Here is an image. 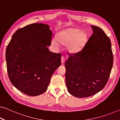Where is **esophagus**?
<instances>
[{
    "mask_svg": "<svg viewBox=\"0 0 120 120\" xmlns=\"http://www.w3.org/2000/svg\"><path fill=\"white\" fill-rule=\"evenodd\" d=\"M61 61L62 64H64V61H65V58H64V56H61Z\"/></svg>",
    "mask_w": 120,
    "mask_h": 120,
    "instance_id": "obj_1",
    "label": "esophagus"
}]
</instances>
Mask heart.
<instances>
[{
	"label": "heart",
	"instance_id": "1",
	"mask_svg": "<svg viewBox=\"0 0 120 120\" xmlns=\"http://www.w3.org/2000/svg\"><path fill=\"white\" fill-rule=\"evenodd\" d=\"M56 40L62 45H67V50L71 53L80 52L86 44L87 36L84 32L76 28H68L60 31L56 36ZM51 44L58 46L55 40L51 41Z\"/></svg>",
	"mask_w": 120,
	"mask_h": 120
}]
</instances>
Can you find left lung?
Segmentation results:
<instances>
[{"label":"left lung","instance_id":"obj_1","mask_svg":"<svg viewBox=\"0 0 120 120\" xmlns=\"http://www.w3.org/2000/svg\"><path fill=\"white\" fill-rule=\"evenodd\" d=\"M90 26L93 33L84 47L69 55L64 64L68 92L79 98L92 96L102 90L113 66L110 39L101 28Z\"/></svg>","mask_w":120,"mask_h":120}]
</instances>
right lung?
<instances>
[{
    "label": "right lung",
    "instance_id": "right-lung-1",
    "mask_svg": "<svg viewBox=\"0 0 120 120\" xmlns=\"http://www.w3.org/2000/svg\"><path fill=\"white\" fill-rule=\"evenodd\" d=\"M50 26L34 23L17 30L7 45L6 60L9 80L18 90L31 96L43 94L61 65L60 53L51 52Z\"/></svg>",
    "mask_w": 120,
    "mask_h": 120
}]
</instances>
